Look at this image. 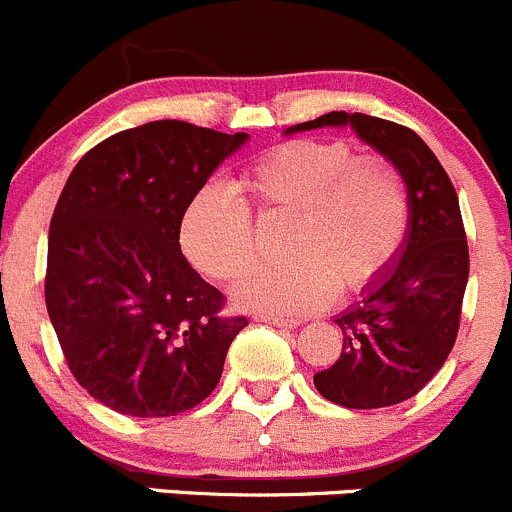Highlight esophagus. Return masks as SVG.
Instances as JSON below:
<instances>
[{"label":"esophagus","instance_id":"1","mask_svg":"<svg viewBox=\"0 0 512 512\" xmlns=\"http://www.w3.org/2000/svg\"><path fill=\"white\" fill-rule=\"evenodd\" d=\"M257 321L265 323V326H272V328H298L300 326V321H285V318H272V315H260Z\"/></svg>","mask_w":512,"mask_h":512}]
</instances>
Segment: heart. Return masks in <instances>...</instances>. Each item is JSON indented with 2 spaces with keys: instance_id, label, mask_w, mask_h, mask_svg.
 I'll return each instance as SVG.
<instances>
[{
  "instance_id": "b5f03b06",
  "label": "heart",
  "mask_w": 512,
  "mask_h": 512,
  "mask_svg": "<svg viewBox=\"0 0 512 512\" xmlns=\"http://www.w3.org/2000/svg\"><path fill=\"white\" fill-rule=\"evenodd\" d=\"M240 199L207 186L184 209L179 242L204 278L232 283L255 260L257 219H293L285 257L293 265L257 270L232 298L252 313L295 315L326 308L336 295L374 288L409 229V194L379 156H353L341 141H293L272 148L237 179Z\"/></svg>"
}]
</instances>
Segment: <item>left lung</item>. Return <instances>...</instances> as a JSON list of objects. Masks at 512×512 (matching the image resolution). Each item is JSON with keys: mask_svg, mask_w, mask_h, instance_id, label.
I'll use <instances>...</instances> for the list:
<instances>
[{"mask_svg": "<svg viewBox=\"0 0 512 512\" xmlns=\"http://www.w3.org/2000/svg\"><path fill=\"white\" fill-rule=\"evenodd\" d=\"M351 128L401 174L409 194V229L399 255L374 288L336 315L343 351L313 376L315 389L346 409L407 401L437 374L455 346L470 255L455 186L432 148L399 123L333 111L298 123L285 136Z\"/></svg>", "mask_w": 512, "mask_h": 512, "instance_id": "obj_1", "label": "left lung"}]
</instances>
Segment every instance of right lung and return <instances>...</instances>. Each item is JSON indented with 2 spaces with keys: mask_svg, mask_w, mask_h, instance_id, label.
Listing matches in <instances>:
<instances>
[{
  "mask_svg": "<svg viewBox=\"0 0 512 512\" xmlns=\"http://www.w3.org/2000/svg\"><path fill=\"white\" fill-rule=\"evenodd\" d=\"M250 141L184 121L105 138L78 161L47 240L45 303L78 384L128 417H176L219 384L247 318L179 247L184 209Z\"/></svg>",
  "mask_w": 512,
  "mask_h": 512,
  "instance_id": "obj_1",
  "label": "right lung"
}]
</instances>
